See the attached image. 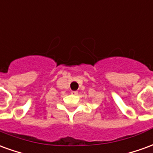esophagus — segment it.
<instances>
[{"instance_id":"esophagus-1","label":"esophagus","mask_w":153,"mask_h":153,"mask_svg":"<svg viewBox=\"0 0 153 153\" xmlns=\"http://www.w3.org/2000/svg\"><path fill=\"white\" fill-rule=\"evenodd\" d=\"M71 94H72V95H77V94H78V92H77V91H71Z\"/></svg>"}]
</instances>
